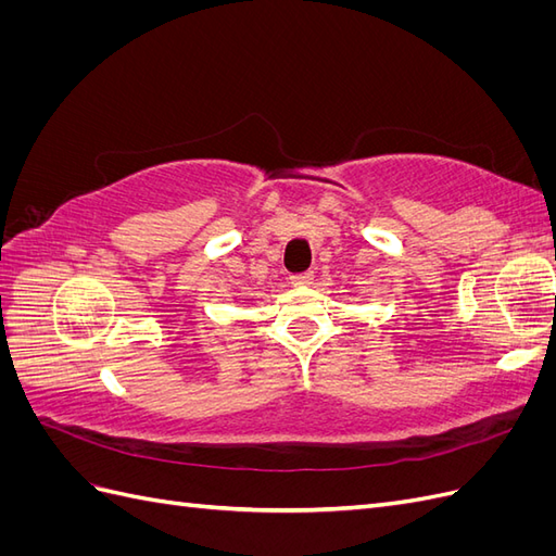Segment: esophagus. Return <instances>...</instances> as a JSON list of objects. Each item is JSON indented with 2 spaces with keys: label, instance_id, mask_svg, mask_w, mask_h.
Masks as SVG:
<instances>
[{
  "label": "esophagus",
  "instance_id": "obj_1",
  "mask_svg": "<svg viewBox=\"0 0 556 556\" xmlns=\"http://www.w3.org/2000/svg\"><path fill=\"white\" fill-rule=\"evenodd\" d=\"M290 282L294 285V288H306V285L313 282V274L306 271V274H296V276H290Z\"/></svg>",
  "mask_w": 556,
  "mask_h": 556
}]
</instances>
